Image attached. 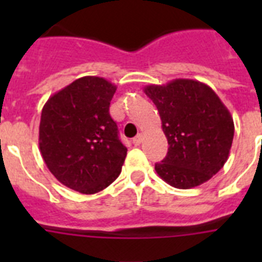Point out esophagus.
Here are the masks:
<instances>
[{
	"label": "esophagus",
	"mask_w": 262,
	"mask_h": 262,
	"mask_svg": "<svg viewBox=\"0 0 262 262\" xmlns=\"http://www.w3.org/2000/svg\"><path fill=\"white\" fill-rule=\"evenodd\" d=\"M141 143H143V135H137L135 139H133V144H135V145H140Z\"/></svg>",
	"instance_id": "obj_1"
}]
</instances>
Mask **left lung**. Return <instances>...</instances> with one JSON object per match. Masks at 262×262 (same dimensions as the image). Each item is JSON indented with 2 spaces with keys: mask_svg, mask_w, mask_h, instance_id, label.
Instances as JSON below:
<instances>
[{
  "mask_svg": "<svg viewBox=\"0 0 262 262\" xmlns=\"http://www.w3.org/2000/svg\"><path fill=\"white\" fill-rule=\"evenodd\" d=\"M144 92L155 103L168 141L167 156L155 170L177 189L207 182L227 162L234 121L209 85L175 79L163 85H147Z\"/></svg>",
  "mask_w": 262,
  "mask_h": 262,
  "instance_id": "left-lung-1",
  "label": "left lung"
}]
</instances>
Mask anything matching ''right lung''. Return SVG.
I'll return each instance as SVG.
<instances>
[{
	"label": "right lung",
	"mask_w": 262,
	"mask_h": 262,
	"mask_svg": "<svg viewBox=\"0 0 262 262\" xmlns=\"http://www.w3.org/2000/svg\"><path fill=\"white\" fill-rule=\"evenodd\" d=\"M114 84L98 76L75 80L45 103L39 149L50 172L69 189L94 194L118 178L126 147L108 108Z\"/></svg>",
	"instance_id": "add662e5"
}]
</instances>
